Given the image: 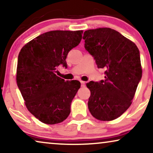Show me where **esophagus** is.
<instances>
[{
	"label": "esophagus",
	"mask_w": 153,
	"mask_h": 153,
	"mask_svg": "<svg viewBox=\"0 0 153 153\" xmlns=\"http://www.w3.org/2000/svg\"><path fill=\"white\" fill-rule=\"evenodd\" d=\"M81 86H82V87H84V86H85V81H81Z\"/></svg>",
	"instance_id": "esophagus-1"
}]
</instances>
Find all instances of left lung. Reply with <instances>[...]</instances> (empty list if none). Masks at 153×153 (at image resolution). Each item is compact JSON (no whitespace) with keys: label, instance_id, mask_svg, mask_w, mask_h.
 I'll return each instance as SVG.
<instances>
[{"label":"left lung","instance_id":"obj_1","mask_svg":"<svg viewBox=\"0 0 153 153\" xmlns=\"http://www.w3.org/2000/svg\"><path fill=\"white\" fill-rule=\"evenodd\" d=\"M83 39L98 68L106 70L104 81L86 83L91 91L89 111L97 120H115L130 106L141 79L139 49L132 41L110 28L85 30Z\"/></svg>","mask_w":153,"mask_h":153}]
</instances>
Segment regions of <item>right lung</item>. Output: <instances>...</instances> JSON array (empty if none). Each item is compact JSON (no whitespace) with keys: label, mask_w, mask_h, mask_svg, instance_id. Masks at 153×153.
<instances>
[{"label":"right lung","mask_w":153,"mask_h":153,"mask_svg":"<svg viewBox=\"0 0 153 153\" xmlns=\"http://www.w3.org/2000/svg\"><path fill=\"white\" fill-rule=\"evenodd\" d=\"M83 30H52L26 44L18 56L16 83L28 110L42 123L54 125L70 114L79 81H65L56 74L67 68L69 51L82 39Z\"/></svg>","instance_id":"right-lung-1"}]
</instances>
